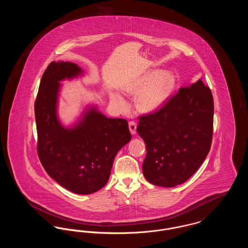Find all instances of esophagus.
Returning <instances> with one entry per match:
<instances>
[{
  "label": "esophagus",
  "mask_w": 248,
  "mask_h": 248,
  "mask_svg": "<svg viewBox=\"0 0 248 248\" xmlns=\"http://www.w3.org/2000/svg\"><path fill=\"white\" fill-rule=\"evenodd\" d=\"M129 130L132 135H135L137 133V124L134 121L129 122Z\"/></svg>",
  "instance_id": "1"
}]
</instances>
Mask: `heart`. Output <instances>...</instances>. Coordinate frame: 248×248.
<instances>
[{
	"mask_svg": "<svg viewBox=\"0 0 248 248\" xmlns=\"http://www.w3.org/2000/svg\"><path fill=\"white\" fill-rule=\"evenodd\" d=\"M176 85L177 77L172 71L154 70L143 74L126 89L132 94H137L136 104L140 110L153 112L165 106ZM110 97L119 108L126 107V101L118 93H113Z\"/></svg>",
	"mask_w": 248,
	"mask_h": 248,
	"instance_id": "heart-1",
	"label": "heart"
}]
</instances>
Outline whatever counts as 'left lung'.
<instances>
[{
	"instance_id": "obj_1",
	"label": "left lung",
	"mask_w": 248,
	"mask_h": 248,
	"mask_svg": "<svg viewBox=\"0 0 248 248\" xmlns=\"http://www.w3.org/2000/svg\"><path fill=\"white\" fill-rule=\"evenodd\" d=\"M213 118L212 93L202 80L180 88L156 112L140 117L137 132L147 150L145 178L166 188L187 181L210 151Z\"/></svg>"
}]
</instances>
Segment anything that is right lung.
Segmentation results:
<instances>
[{"instance_id": "1", "label": "right lung", "mask_w": 248, "mask_h": 248, "mask_svg": "<svg viewBox=\"0 0 248 248\" xmlns=\"http://www.w3.org/2000/svg\"><path fill=\"white\" fill-rule=\"evenodd\" d=\"M85 74L71 62L53 61L43 74L36 98L38 155L48 175L77 194H91L108 182L114 158L131 140L127 121L108 118L96 105H87L65 125L59 115L62 83Z\"/></svg>"}]
</instances>
